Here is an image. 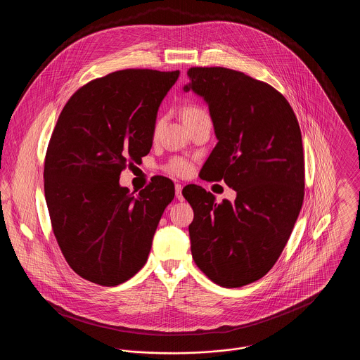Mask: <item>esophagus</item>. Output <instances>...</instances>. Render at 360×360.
Listing matches in <instances>:
<instances>
[{
  "mask_svg": "<svg viewBox=\"0 0 360 360\" xmlns=\"http://www.w3.org/2000/svg\"><path fill=\"white\" fill-rule=\"evenodd\" d=\"M174 191H176V198H177L179 201H183V200H184V197H183V194H181V191H183V186H181V184H179V183H176V186H174Z\"/></svg>",
  "mask_w": 360,
  "mask_h": 360,
  "instance_id": "obj_1",
  "label": "esophagus"
}]
</instances>
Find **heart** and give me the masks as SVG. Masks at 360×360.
I'll return each instance as SVG.
<instances>
[{
	"instance_id": "1",
	"label": "heart",
	"mask_w": 360,
	"mask_h": 360,
	"mask_svg": "<svg viewBox=\"0 0 360 360\" xmlns=\"http://www.w3.org/2000/svg\"><path fill=\"white\" fill-rule=\"evenodd\" d=\"M207 115L205 110L197 105H188L183 109V117L186 120V123L194 120V119H198L201 116H205ZM159 124V122H158ZM156 124V126H158ZM165 170L169 173V174H173V176H179V177H184V176H188L193 170V165L190 160L184 159V158H173L170 159L166 165H165Z\"/></svg>"
}]
</instances>
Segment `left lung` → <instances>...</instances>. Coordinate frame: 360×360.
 <instances>
[{"mask_svg":"<svg viewBox=\"0 0 360 360\" xmlns=\"http://www.w3.org/2000/svg\"><path fill=\"white\" fill-rule=\"evenodd\" d=\"M187 75L184 91L205 100L219 140L200 177L237 193L234 202H216L201 186L183 188L194 210L191 254L207 278L237 288L262 278L292 233L305 195L301 129L284 96L264 82L220 66Z\"/></svg>","mask_w":360,"mask_h":360,"instance_id":"8db88e82","label":"left lung"}]
</instances>
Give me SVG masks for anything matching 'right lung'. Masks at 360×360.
Returning <instances> with one entry per match:
<instances>
[{
    "instance_id": "obj_1",
    "label": "right lung",
    "mask_w": 360,
    "mask_h": 360,
    "mask_svg": "<svg viewBox=\"0 0 360 360\" xmlns=\"http://www.w3.org/2000/svg\"><path fill=\"white\" fill-rule=\"evenodd\" d=\"M179 75L109 73L80 87L58 117L44 160L46 201L68 264L91 283L119 285L146 264L174 197L167 177L154 176L139 194L119 177L150 153L158 108Z\"/></svg>"
}]
</instances>
